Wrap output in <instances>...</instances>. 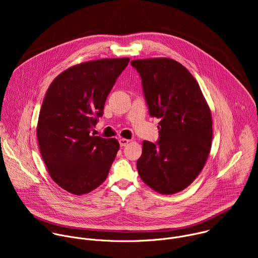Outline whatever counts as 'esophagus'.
<instances>
[{"label": "esophagus", "mask_w": 258, "mask_h": 258, "mask_svg": "<svg viewBox=\"0 0 258 258\" xmlns=\"http://www.w3.org/2000/svg\"><path fill=\"white\" fill-rule=\"evenodd\" d=\"M130 142H131V141H130L128 139H119V145H120L121 147L126 146Z\"/></svg>", "instance_id": "34e87169"}]
</instances>
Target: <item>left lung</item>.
Listing matches in <instances>:
<instances>
[{
  "mask_svg": "<svg viewBox=\"0 0 258 258\" xmlns=\"http://www.w3.org/2000/svg\"><path fill=\"white\" fill-rule=\"evenodd\" d=\"M151 117L160 119L156 143L143 142L141 178L161 194L186 189L198 176L212 141L210 109L193 76L169 58L133 60Z\"/></svg>",
  "mask_w": 258,
  "mask_h": 258,
  "instance_id": "8db88e82",
  "label": "left lung"
}]
</instances>
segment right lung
Segmentation results:
<instances>
[{
  "label": "right lung",
  "mask_w": 258,
  "mask_h": 258,
  "mask_svg": "<svg viewBox=\"0 0 258 258\" xmlns=\"http://www.w3.org/2000/svg\"><path fill=\"white\" fill-rule=\"evenodd\" d=\"M128 62L118 58L76 65L47 91L36 130L39 147L51 177L69 193L83 195L99 187L115 159L117 140L90 133Z\"/></svg>",
  "instance_id": "add662e5"
}]
</instances>
